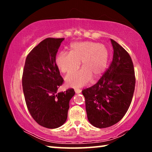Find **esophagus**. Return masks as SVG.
Here are the masks:
<instances>
[{
	"label": "esophagus",
	"mask_w": 152,
	"mask_h": 152,
	"mask_svg": "<svg viewBox=\"0 0 152 152\" xmlns=\"http://www.w3.org/2000/svg\"><path fill=\"white\" fill-rule=\"evenodd\" d=\"M74 91H75V92L76 94H79V93H80V92H82V91L80 89H75L74 90Z\"/></svg>",
	"instance_id": "esophagus-1"
}]
</instances>
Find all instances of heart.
<instances>
[{
	"label": "heart",
	"instance_id": "1",
	"mask_svg": "<svg viewBox=\"0 0 152 152\" xmlns=\"http://www.w3.org/2000/svg\"><path fill=\"white\" fill-rule=\"evenodd\" d=\"M109 52L105 45L91 42L72 43L70 52H61L56 56V64L62 73L76 70L81 62V70L73 72L66 78L68 86L79 88L85 86L92 77L98 78L106 70Z\"/></svg>",
	"mask_w": 152,
	"mask_h": 152
}]
</instances>
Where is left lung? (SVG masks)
Returning <instances> with one entry per match:
<instances>
[{
	"label": "left lung",
	"instance_id": "obj_1",
	"mask_svg": "<svg viewBox=\"0 0 152 152\" xmlns=\"http://www.w3.org/2000/svg\"><path fill=\"white\" fill-rule=\"evenodd\" d=\"M110 42L114 52L109 69L96 84L82 91L88 121L97 128L110 127L124 117L135 90L132 58L119 43Z\"/></svg>",
	"mask_w": 152,
	"mask_h": 152
}]
</instances>
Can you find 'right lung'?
Instances as JSON below:
<instances>
[{
    "instance_id": "right-lung-1",
    "label": "right lung",
    "mask_w": 152,
    "mask_h": 152,
    "mask_svg": "<svg viewBox=\"0 0 152 152\" xmlns=\"http://www.w3.org/2000/svg\"><path fill=\"white\" fill-rule=\"evenodd\" d=\"M64 38L43 40L27 56L22 77L27 109L38 124L58 128L66 122L74 89L58 92L64 80L56 64V56Z\"/></svg>"
}]
</instances>
